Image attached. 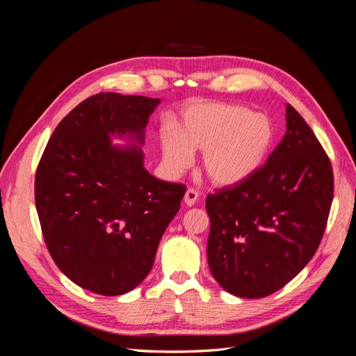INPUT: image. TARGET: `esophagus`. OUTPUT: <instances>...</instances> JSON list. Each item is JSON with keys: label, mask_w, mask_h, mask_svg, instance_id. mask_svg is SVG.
Returning <instances> with one entry per match:
<instances>
[{"label": "esophagus", "mask_w": 356, "mask_h": 356, "mask_svg": "<svg viewBox=\"0 0 356 356\" xmlns=\"http://www.w3.org/2000/svg\"><path fill=\"white\" fill-rule=\"evenodd\" d=\"M197 199H199V193H197L196 190L188 188V190L186 191V195H184V203L187 204V207H193V204H195V203L197 202Z\"/></svg>", "instance_id": "obj_1"}]
</instances>
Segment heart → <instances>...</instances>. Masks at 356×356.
<instances>
[{"label": "heart", "mask_w": 356, "mask_h": 356, "mask_svg": "<svg viewBox=\"0 0 356 356\" xmlns=\"http://www.w3.org/2000/svg\"><path fill=\"white\" fill-rule=\"evenodd\" d=\"M276 129L264 114L229 102L193 104L181 115L178 131L161 134V156L170 174L193 163V152L218 187H236L261 169L275 143Z\"/></svg>", "instance_id": "heart-1"}]
</instances>
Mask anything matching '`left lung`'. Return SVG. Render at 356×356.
Masks as SVG:
<instances>
[{"mask_svg": "<svg viewBox=\"0 0 356 356\" xmlns=\"http://www.w3.org/2000/svg\"><path fill=\"white\" fill-rule=\"evenodd\" d=\"M286 132L246 182L208 195V264L215 281L242 298H261L294 279L315 255L332 202L331 163L286 105Z\"/></svg>", "mask_w": 356, "mask_h": 356, "instance_id": "left-lung-1", "label": "left lung"}]
</instances>
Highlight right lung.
Returning <instances> with one entry per match:
<instances>
[{"label": "right lung", "instance_id": "add662e5", "mask_svg": "<svg viewBox=\"0 0 356 356\" xmlns=\"http://www.w3.org/2000/svg\"><path fill=\"white\" fill-rule=\"evenodd\" d=\"M161 101L98 93L63 118L35 175V207L53 261L101 296L141 284L186 187L144 168L145 127ZM120 138L126 145H114Z\"/></svg>", "mask_w": 356, "mask_h": 356}]
</instances>
